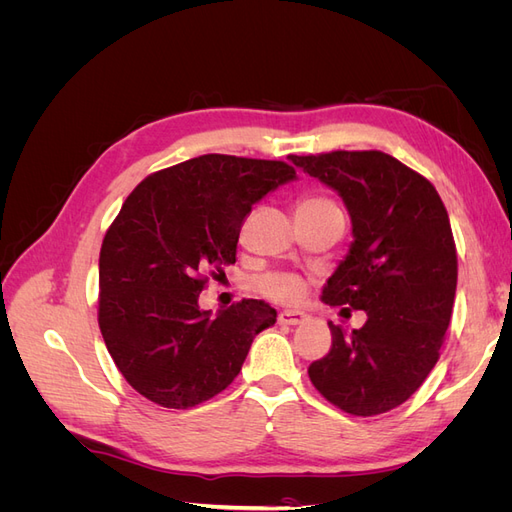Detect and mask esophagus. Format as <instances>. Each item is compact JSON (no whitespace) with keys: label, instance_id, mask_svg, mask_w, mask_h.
I'll return each mask as SVG.
<instances>
[{"label":"esophagus","instance_id":"1","mask_svg":"<svg viewBox=\"0 0 512 512\" xmlns=\"http://www.w3.org/2000/svg\"><path fill=\"white\" fill-rule=\"evenodd\" d=\"M307 320H309V316L303 312H282L280 316H277V322L280 324H303Z\"/></svg>","mask_w":512,"mask_h":512}]
</instances>
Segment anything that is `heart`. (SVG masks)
<instances>
[{
	"instance_id": "1",
	"label": "heart",
	"mask_w": 512,
	"mask_h": 512,
	"mask_svg": "<svg viewBox=\"0 0 512 512\" xmlns=\"http://www.w3.org/2000/svg\"><path fill=\"white\" fill-rule=\"evenodd\" d=\"M299 207L331 209V207H335V203L324 196H305L303 200H299ZM254 286L260 294H265V297H269L277 303H286V305L297 303L305 294V282L294 273H267V275L258 277Z\"/></svg>"
}]
</instances>
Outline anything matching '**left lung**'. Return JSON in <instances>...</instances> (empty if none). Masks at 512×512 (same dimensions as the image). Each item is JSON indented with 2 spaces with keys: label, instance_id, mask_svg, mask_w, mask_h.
Listing matches in <instances>:
<instances>
[{
  "label": "left lung",
  "instance_id": "left-lung-1",
  "mask_svg": "<svg viewBox=\"0 0 512 512\" xmlns=\"http://www.w3.org/2000/svg\"><path fill=\"white\" fill-rule=\"evenodd\" d=\"M290 162L342 196L352 220L350 252L322 301L367 314L350 335L329 322L333 346L309 365V380L348 414L389 412L425 382L451 322L457 252L446 207L423 175L389 153L331 151Z\"/></svg>",
  "mask_w": 512,
  "mask_h": 512
}]
</instances>
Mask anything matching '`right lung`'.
<instances>
[{"instance_id":"1","label":"right lung","mask_w":512,"mask_h":512,"mask_svg":"<svg viewBox=\"0 0 512 512\" xmlns=\"http://www.w3.org/2000/svg\"><path fill=\"white\" fill-rule=\"evenodd\" d=\"M292 179L286 162L207 153L143 179L106 230L98 324L121 376L153 404L185 410L222 393L275 324L265 301L211 316L198 294L235 265L252 205Z\"/></svg>"}]
</instances>
